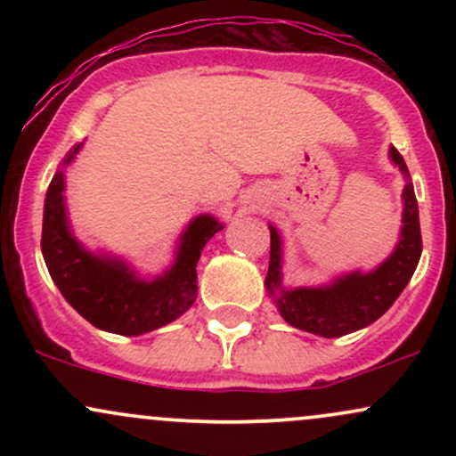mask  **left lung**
I'll return each mask as SVG.
<instances>
[{
    "label": "left lung",
    "instance_id": "obj_1",
    "mask_svg": "<svg viewBox=\"0 0 456 456\" xmlns=\"http://www.w3.org/2000/svg\"><path fill=\"white\" fill-rule=\"evenodd\" d=\"M390 159L410 177L405 160L399 150L390 148ZM403 229L396 250L384 264L369 274H354L337 279L328 287H305V289H281V238L270 224V268L265 276V287L270 294L281 289L276 296L282 319L289 326L305 332L319 334L323 338H337L343 334L369 326L384 315L395 305L396 297L410 282L413 270L422 253L420 218H418V201L413 195L411 182L403 188Z\"/></svg>",
    "mask_w": 456,
    "mask_h": 456
}]
</instances>
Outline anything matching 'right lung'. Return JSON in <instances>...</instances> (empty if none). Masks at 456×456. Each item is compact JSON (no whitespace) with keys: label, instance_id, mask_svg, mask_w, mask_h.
<instances>
[{"label":"right lung","instance_id":"obj_1","mask_svg":"<svg viewBox=\"0 0 456 456\" xmlns=\"http://www.w3.org/2000/svg\"><path fill=\"white\" fill-rule=\"evenodd\" d=\"M81 145L68 154L75 159ZM64 174L57 171L45 199L43 255L51 279L78 315L107 332L134 337L174 322L192 306L197 294V261L223 223L197 216L182 235L174 268L154 281H141L126 264L87 253L72 238L64 208Z\"/></svg>","mask_w":456,"mask_h":456}]
</instances>
